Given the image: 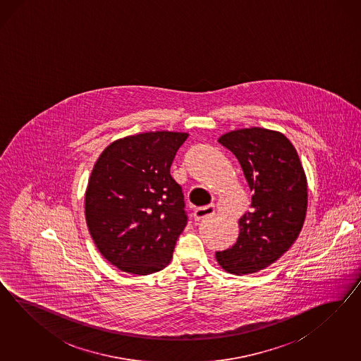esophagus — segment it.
Segmentation results:
<instances>
[{"mask_svg": "<svg viewBox=\"0 0 361 361\" xmlns=\"http://www.w3.org/2000/svg\"><path fill=\"white\" fill-rule=\"evenodd\" d=\"M214 213H216V207L214 205H207V207L195 209L193 217L196 221H201V219H207L209 216H213Z\"/></svg>", "mask_w": 361, "mask_h": 361, "instance_id": "1", "label": "esophagus"}]
</instances>
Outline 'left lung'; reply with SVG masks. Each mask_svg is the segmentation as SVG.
<instances>
[{
    "mask_svg": "<svg viewBox=\"0 0 361 361\" xmlns=\"http://www.w3.org/2000/svg\"><path fill=\"white\" fill-rule=\"evenodd\" d=\"M219 142L238 159L252 196V210L238 221V240L216 252V258L228 273H258L278 261L303 228L305 169L294 145L281 132L243 128L222 135Z\"/></svg>",
    "mask_w": 361,
    "mask_h": 361,
    "instance_id": "obj_1",
    "label": "left lung"
}]
</instances>
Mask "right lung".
<instances>
[{
    "label": "right lung",
    "mask_w": 361,
    "mask_h": 361,
    "mask_svg": "<svg viewBox=\"0 0 361 361\" xmlns=\"http://www.w3.org/2000/svg\"><path fill=\"white\" fill-rule=\"evenodd\" d=\"M188 136H127L111 142L94 165L85 197L88 230L100 254L124 273H156L172 259L188 217L171 165Z\"/></svg>",
    "instance_id": "right-lung-1"
}]
</instances>
